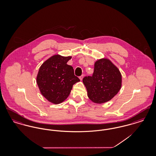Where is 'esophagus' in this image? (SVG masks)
<instances>
[{
  "label": "esophagus",
  "instance_id": "obj_1",
  "mask_svg": "<svg viewBox=\"0 0 156 156\" xmlns=\"http://www.w3.org/2000/svg\"><path fill=\"white\" fill-rule=\"evenodd\" d=\"M83 76H84V75H82L81 76H80V80H81V81L82 80V79H83Z\"/></svg>",
  "mask_w": 156,
  "mask_h": 156
}]
</instances>
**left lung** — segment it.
I'll return each mask as SVG.
<instances>
[{
  "label": "left lung",
  "instance_id": "obj_1",
  "mask_svg": "<svg viewBox=\"0 0 156 156\" xmlns=\"http://www.w3.org/2000/svg\"><path fill=\"white\" fill-rule=\"evenodd\" d=\"M88 97L95 104L109 101L122 87V75L118 68L108 58H101L95 62L92 76L83 78Z\"/></svg>",
  "mask_w": 156,
  "mask_h": 156
}]
</instances>
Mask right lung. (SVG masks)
Instances as JSON below:
<instances>
[{"label": "right lung", "instance_id": "obj_1", "mask_svg": "<svg viewBox=\"0 0 156 156\" xmlns=\"http://www.w3.org/2000/svg\"><path fill=\"white\" fill-rule=\"evenodd\" d=\"M72 57L54 55L40 66L36 82L41 95L53 104L64 102L73 88L80 81L74 75L73 67L67 64Z\"/></svg>", "mask_w": 156, "mask_h": 156}]
</instances>
